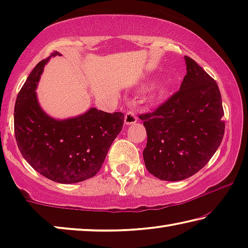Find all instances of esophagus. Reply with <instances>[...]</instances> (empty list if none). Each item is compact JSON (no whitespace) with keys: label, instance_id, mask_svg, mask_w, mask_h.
<instances>
[{"label":"esophagus","instance_id":"34e87169","mask_svg":"<svg viewBox=\"0 0 248 248\" xmlns=\"http://www.w3.org/2000/svg\"><path fill=\"white\" fill-rule=\"evenodd\" d=\"M138 121V117H137V115L134 114L133 111H128L127 114H125V116H124V124H136Z\"/></svg>","mask_w":248,"mask_h":248}]
</instances>
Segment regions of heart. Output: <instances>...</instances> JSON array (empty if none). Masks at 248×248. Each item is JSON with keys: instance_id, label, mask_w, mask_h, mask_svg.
<instances>
[{"instance_id": "heart-1", "label": "heart", "mask_w": 248, "mask_h": 248, "mask_svg": "<svg viewBox=\"0 0 248 248\" xmlns=\"http://www.w3.org/2000/svg\"><path fill=\"white\" fill-rule=\"evenodd\" d=\"M166 93V90L164 89V90H161V91H159V94H161V95H163V94H165Z\"/></svg>"}]
</instances>
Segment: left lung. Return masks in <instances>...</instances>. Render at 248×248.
<instances>
[{"label":"left lung","instance_id":"obj_1","mask_svg":"<svg viewBox=\"0 0 248 248\" xmlns=\"http://www.w3.org/2000/svg\"><path fill=\"white\" fill-rule=\"evenodd\" d=\"M187 74L177 93L154 112L141 115L148 134L145 167L167 182L190 177L217 152L225 124L217 82L189 57Z\"/></svg>","mask_w":248,"mask_h":248}]
</instances>
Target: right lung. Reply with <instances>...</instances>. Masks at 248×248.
Wrapping results in <instances>:
<instances>
[{
    "label": "right lung",
    "instance_id": "add662e5",
    "mask_svg": "<svg viewBox=\"0 0 248 248\" xmlns=\"http://www.w3.org/2000/svg\"><path fill=\"white\" fill-rule=\"evenodd\" d=\"M53 52L40 61L19 91L14 109L18 149L33 170L60 184L83 182L98 173L109 148L124 125L123 112H105L91 107L84 114L57 119L41 108L37 97L45 65Z\"/></svg>",
    "mask_w": 248,
    "mask_h": 248
}]
</instances>
